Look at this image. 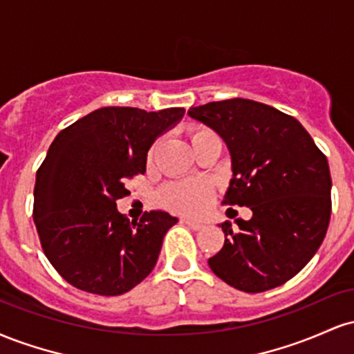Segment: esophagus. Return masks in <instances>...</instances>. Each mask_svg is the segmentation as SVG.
<instances>
[{
  "instance_id": "34e87169",
  "label": "esophagus",
  "mask_w": 354,
  "mask_h": 354,
  "mask_svg": "<svg viewBox=\"0 0 354 354\" xmlns=\"http://www.w3.org/2000/svg\"><path fill=\"white\" fill-rule=\"evenodd\" d=\"M181 223H185L186 226H189V228H193V230H201L203 226H205V225H203V223L194 221V219H189V218H183Z\"/></svg>"
}]
</instances>
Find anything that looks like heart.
Returning <instances> with one entry per match:
<instances>
[{"label": "heart", "instance_id": "obj_1", "mask_svg": "<svg viewBox=\"0 0 354 354\" xmlns=\"http://www.w3.org/2000/svg\"><path fill=\"white\" fill-rule=\"evenodd\" d=\"M188 138L191 146H196L201 141L218 138L205 126H191L188 129ZM153 151L149 153L151 156ZM213 200V188L208 181L205 180H186L178 183H169L161 188L158 193V201L163 208L174 211V213L183 214H200L208 208Z\"/></svg>", "mask_w": 354, "mask_h": 354}]
</instances>
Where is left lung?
Instances as JSON below:
<instances>
[{
  "mask_svg": "<svg viewBox=\"0 0 354 354\" xmlns=\"http://www.w3.org/2000/svg\"><path fill=\"white\" fill-rule=\"evenodd\" d=\"M188 116L223 138L233 178L225 194L251 219L221 223L225 245L208 265L245 293L281 286L323 243L331 216L328 160L298 120L253 100L189 108ZM233 209V208H228Z\"/></svg>",
  "mask_w": 354,
  "mask_h": 354,
  "instance_id": "obj_1",
  "label": "left lung"
}]
</instances>
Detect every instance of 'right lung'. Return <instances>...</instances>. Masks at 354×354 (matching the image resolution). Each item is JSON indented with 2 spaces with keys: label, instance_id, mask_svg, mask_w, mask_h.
Returning <instances> with one entry per match:
<instances>
[{
  "label": "right lung",
  "instance_id": "1",
  "mask_svg": "<svg viewBox=\"0 0 354 354\" xmlns=\"http://www.w3.org/2000/svg\"><path fill=\"white\" fill-rule=\"evenodd\" d=\"M183 115V108H100L51 143L36 173L33 219L46 258L75 288L118 296L153 271L178 218L149 211L129 221L116 201L129 194L128 181L146 171L154 140Z\"/></svg>",
  "mask_w": 354,
  "mask_h": 354
}]
</instances>
